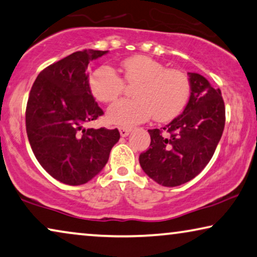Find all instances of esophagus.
Masks as SVG:
<instances>
[{"label": "esophagus", "mask_w": 257, "mask_h": 257, "mask_svg": "<svg viewBox=\"0 0 257 257\" xmlns=\"http://www.w3.org/2000/svg\"><path fill=\"white\" fill-rule=\"evenodd\" d=\"M119 133L121 137H127L131 133V128L128 127H119Z\"/></svg>", "instance_id": "1"}]
</instances>
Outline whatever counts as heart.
<instances>
[{
	"label": "heart",
	"instance_id": "b5f03b06",
	"mask_svg": "<svg viewBox=\"0 0 257 257\" xmlns=\"http://www.w3.org/2000/svg\"><path fill=\"white\" fill-rule=\"evenodd\" d=\"M126 83L136 85L133 99H120L107 111L112 124L133 126L152 116L159 121L176 117L190 94V81L178 69H167L165 65L146 55H135L121 61ZM92 95L98 101L111 103L124 90L121 77L109 66L99 67L89 81Z\"/></svg>",
	"mask_w": 257,
	"mask_h": 257
}]
</instances>
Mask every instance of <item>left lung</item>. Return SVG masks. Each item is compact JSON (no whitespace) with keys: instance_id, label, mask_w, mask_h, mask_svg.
I'll use <instances>...</instances> for the list:
<instances>
[{"instance_id":"obj_1","label":"left lung","mask_w":257,"mask_h":257,"mask_svg":"<svg viewBox=\"0 0 257 257\" xmlns=\"http://www.w3.org/2000/svg\"><path fill=\"white\" fill-rule=\"evenodd\" d=\"M190 97L183 112L163 127L148 130L150 150L139 156L148 177L163 187H177L196 177L214 154L225 127L220 89L205 77L188 73Z\"/></svg>"}]
</instances>
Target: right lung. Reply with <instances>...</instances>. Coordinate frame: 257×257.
<instances>
[{
	"instance_id": "right-lung-1",
	"label": "right lung",
	"mask_w": 257,
	"mask_h": 257,
	"mask_svg": "<svg viewBox=\"0 0 257 257\" xmlns=\"http://www.w3.org/2000/svg\"><path fill=\"white\" fill-rule=\"evenodd\" d=\"M107 51L84 50L39 73L30 91L25 124L33 154L55 180L81 185L106 165L120 135L117 128H85L103 110L89 87V62Z\"/></svg>"
}]
</instances>
